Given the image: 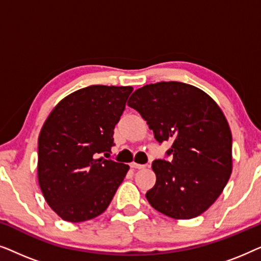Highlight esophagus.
<instances>
[{"instance_id": "obj_1", "label": "esophagus", "mask_w": 261, "mask_h": 261, "mask_svg": "<svg viewBox=\"0 0 261 261\" xmlns=\"http://www.w3.org/2000/svg\"><path fill=\"white\" fill-rule=\"evenodd\" d=\"M130 167H132V169H138V170H141V169H145L146 165H144V164L130 163Z\"/></svg>"}]
</instances>
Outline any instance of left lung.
I'll return each mask as SVG.
<instances>
[{
	"mask_svg": "<svg viewBox=\"0 0 261 261\" xmlns=\"http://www.w3.org/2000/svg\"><path fill=\"white\" fill-rule=\"evenodd\" d=\"M127 105L147 121L159 144L172 142L165 159L152 163L156 181L146 192L149 204L173 219L201 215L231 173V133L219 106L204 91L180 82L145 85Z\"/></svg>",
	"mask_w": 261,
	"mask_h": 261,
	"instance_id": "left-lung-1",
	"label": "left lung"
}]
</instances>
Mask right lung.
<instances>
[{
  "instance_id": "right-lung-1",
  "label": "right lung",
  "mask_w": 261,
  "mask_h": 261,
  "mask_svg": "<svg viewBox=\"0 0 261 261\" xmlns=\"http://www.w3.org/2000/svg\"><path fill=\"white\" fill-rule=\"evenodd\" d=\"M132 87L91 85L66 96L52 110L38 141L42 195L63 220L83 222L101 215L129 166L112 159L114 128Z\"/></svg>"
}]
</instances>
